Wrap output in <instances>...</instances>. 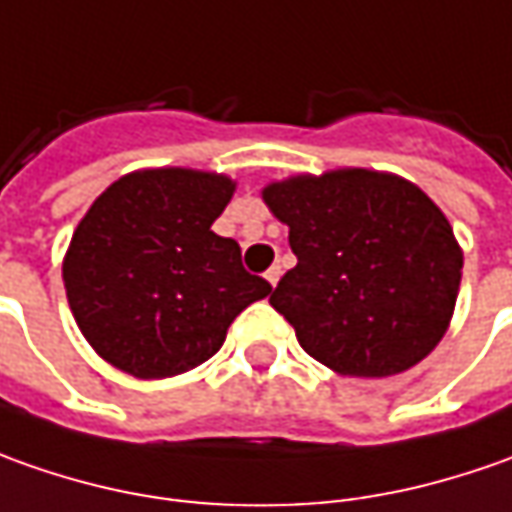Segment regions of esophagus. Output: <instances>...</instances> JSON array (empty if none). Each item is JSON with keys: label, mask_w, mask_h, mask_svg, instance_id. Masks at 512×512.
I'll return each instance as SVG.
<instances>
[{"label": "esophagus", "mask_w": 512, "mask_h": 512, "mask_svg": "<svg viewBox=\"0 0 512 512\" xmlns=\"http://www.w3.org/2000/svg\"><path fill=\"white\" fill-rule=\"evenodd\" d=\"M280 274H283V269H280V266H272V269L266 272V280H269L272 286H277V280H280Z\"/></svg>", "instance_id": "obj_1"}]
</instances>
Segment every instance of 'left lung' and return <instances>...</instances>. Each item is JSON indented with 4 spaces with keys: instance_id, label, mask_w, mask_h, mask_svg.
<instances>
[{
    "instance_id": "left-lung-1",
    "label": "left lung",
    "mask_w": 512,
    "mask_h": 512,
    "mask_svg": "<svg viewBox=\"0 0 512 512\" xmlns=\"http://www.w3.org/2000/svg\"><path fill=\"white\" fill-rule=\"evenodd\" d=\"M260 195L297 255L269 303L309 357L343 377H391L439 345L465 257L419 186L345 167L272 181Z\"/></svg>"
}]
</instances>
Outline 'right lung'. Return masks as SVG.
<instances>
[{"label":"right lung","mask_w":512,"mask_h":512,"mask_svg":"<svg viewBox=\"0 0 512 512\" xmlns=\"http://www.w3.org/2000/svg\"><path fill=\"white\" fill-rule=\"evenodd\" d=\"M235 181L189 167L135 169L98 195L62 263L84 340L135 379H167L221 351L232 320L272 286L212 232Z\"/></svg>","instance_id":"add662e5"}]
</instances>
